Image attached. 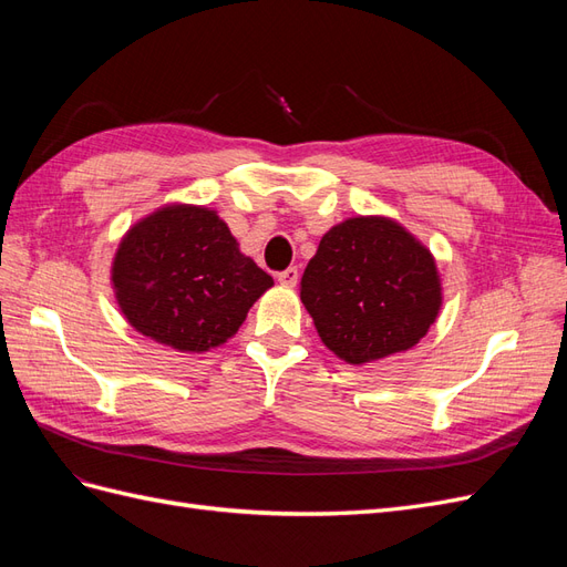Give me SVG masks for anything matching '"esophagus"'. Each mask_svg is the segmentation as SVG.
Returning a JSON list of instances; mask_svg holds the SVG:
<instances>
[{
    "label": "esophagus",
    "instance_id": "esophagus-1",
    "mask_svg": "<svg viewBox=\"0 0 567 567\" xmlns=\"http://www.w3.org/2000/svg\"><path fill=\"white\" fill-rule=\"evenodd\" d=\"M298 277H300L298 267H288V269H284V271L277 274L279 284H284V286H296V284H298Z\"/></svg>",
    "mask_w": 567,
    "mask_h": 567
}]
</instances>
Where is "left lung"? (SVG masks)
<instances>
[{"mask_svg": "<svg viewBox=\"0 0 567 567\" xmlns=\"http://www.w3.org/2000/svg\"><path fill=\"white\" fill-rule=\"evenodd\" d=\"M323 346L348 364L414 348L435 323L442 286L431 250L388 217L326 231L300 281Z\"/></svg>", "mask_w": 567, "mask_h": 567, "instance_id": "1", "label": "left lung"}]
</instances>
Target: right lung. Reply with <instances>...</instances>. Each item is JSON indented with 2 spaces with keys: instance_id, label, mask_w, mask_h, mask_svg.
I'll use <instances>...</instances> for the list:
<instances>
[{
  "instance_id": "obj_1",
  "label": "right lung",
  "mask_w": 567,
  "mask_h": 567,
  "mask_svg": "<svg viewBox=\"0 0 567 567\" xmlns=\"http://www.w3.org/2000/svg\"><path fill=\"white\" fill-rule=\"evenodd\" d=\"M111 281L125 319L179 352L227 342L274 279L200 205H165L125 234Z\"/></svg>"
}]
</instances>
